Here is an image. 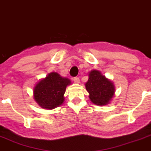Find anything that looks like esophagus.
I'll return each instance as SVG.
<instances>
[{"mask_svg":"<svg viewBox=\"0 0 151 151\" xmlns=\"http://www.w3.org/2000/svg\"><path fill=\"white\" fill-rule=\"evenodd\" d=\"M73 80H74V82L75 83H80V78H79L78 77H74V79H73Z\"/></svg>","mask_w":151,"mask_h":151,"instance_id":"34e87169","label":"esophagus"}]
</instances>
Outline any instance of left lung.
<instances>
[{
	"label": "left lung",
	"instance_id": "left-lung-1",
	"mask_svg": "<svg viewBox=\"0 0 151 151\" xmlns=\"http://www.w3.org/2000/svg\"><path fill=\"white\" fill-rule=\"evenodd\" d=\"M86 88L89 93L91 102L103 106L109 103L115 92V87L111 81L96 70L91 71L86 83Z\"/></svg>",
	"mask_w": 151,
	"mask_h": 151
}]
</instances>
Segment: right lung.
I'll list each match as a JSON object with an SVG mask.
<instances>
[{
  "label": "right lung",
  "instance_id": "obj_1",
  "mask_svg": "<svg viewBox=\"0 0 151 151\" xmlns=\"http://www.w3.org/2000/svg\"><path fill=\"white\" fill-rule=\"evenodd\" d=\"M70 80L60 77L57 73H50L41 80L34 88V99L42 108L51 109L64 101L65 88Z\"/></svg>",
  "mask_w": 151,
  "mask_h": 151
}]
</instances>
